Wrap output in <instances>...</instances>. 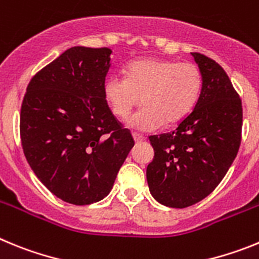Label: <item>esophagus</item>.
Masks as SVG:
<instances>
[{
  "mask_svg": "<svg viewBox=\"0 0 259 259\" xmlns=\"http://www.w3.org/2000/svg\"><path fill=\"white\" fill-rule=\"evenodd\" d=\"M132 136H134V140L136 141V143H143V141L145 140V137L140 134H132Z\"/></svg>",
  "mask_w": 259,
  "mask_h": 259,
  "instance_id": "34e87169",
  "label": "esophagus"
}]
</instances>
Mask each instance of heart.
<instances>
[{
    "label": "heart",
    "instance_id": "1",
    "mask_svg": "<svg viewBox=\"0 0 259 259\" xmlns=\"http://www.w3.org/2000/svg\"><path fill=\"white\" fill-rule=\"evenodd\" d=\"M202 89V74L191 62L141 58L127 66L125 76L111 75L104 84V97L118 119H127L143 97V110L128 127L152 132L163 123L172 124L192 111Z\"/></svg>",
    "mask_w": 259,
    "mask_h": 259
}]
</instances>
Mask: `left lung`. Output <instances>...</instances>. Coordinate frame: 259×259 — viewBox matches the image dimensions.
Returning <instances> with one entry per match:
<instances>
[{"instance_id": "obj_1", "label": "left lung", "mask_w": 259, "mask_h": 259, "mask_svg": "<svg viewBox=\"0 0 259 259\" xmlns=\"http://www.w3.org/2000/svg\"><path fill=\"white\" fill-rule=\"evenodd\" d=\"M202 74L193 111L175 131L150 136L154 158L146 168L153 197L168 207L200 202L217 187L241 143L242 106L226 71L209 57L192 53Z\"/></svg>"}]
</instances>
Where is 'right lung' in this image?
Here are the masks:
<instances>
[{
    "instance_id": "obj_1",
    "label": "right lung",
    "mask_w": 259,
    "mask_h": 259,
    "mask_svg": "<svg viewBox=\"0 0 259 259\" xmlns=\"http://www.w3.org/2000/svg\"><path fill=\"white\" fill-rule=\"evenodd\" d=\"M109 48L74 47L32 77L20 110L23 152L40 182L74 205L106 197L135 145L104 97Z\"/></svg>"
}]
</instances>
